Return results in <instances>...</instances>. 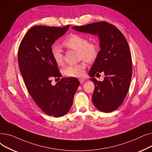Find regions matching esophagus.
Listing matches in <instances>:
<instances>
[{
    "mask_svg": "<svg viewBox=\"0 0 152 152\" xmlns=\"http://www.w3.org/2000/svg\"><path fill=\"white\" fill-rule=\"evenodd\" d=\"M79 81H80L81 83H83L85 81V78L80 77V78H79Z\"/></svg>",
    "mask_w": 152,
    "mask_h": 152,
    "instance_id": "34e87169",
    "label": "esophagus"
}]
</instances>
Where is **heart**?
<instances>
[{"label":"heart","instance_id":"heart-1","mask_svg":"<svg viewBox=\"0 0 152 152\" xmlns=\"http://www.w3.org/2000/svg\"><path fill=\"white\" fill-rule=\"evenodd\" d=\"M63 45L70 49L79 51V59H84L87 61H92L97 58L99 48L95 42H89L86 37L77 34H72L63 42ZM51 53L55 63L61 65L63 63V52L61 47L53 44L51 47ZM87 64L82 61L76 65H69L63 70V73L68 77H81L84 75Z\"/></svg>","mask_w":152,"mask_h":152}]
</instances>
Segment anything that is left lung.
Returning a JSON list of instances; mask_svg holds the SVG:
<instances>
[{"mask_svg": "<svg viewBox=\"0 0 152 152\" xmlns=\"http://www.w3.org/2000/svg\"><path fill=\"white\" fill-rule=\"evenodd\" d=\"M72 29L99 36L100 50L89 73L95 85L92 99L99 110L111 112L122 104L129 89L132 68L128 43L120 31L106 21ZM101 72L105 75L102 82L93 77Z\"/></svg>", "mask_w": 152, "mask_h": 152, "instance_id": "left-lung-1", "label": "left lung"}]
</instances>
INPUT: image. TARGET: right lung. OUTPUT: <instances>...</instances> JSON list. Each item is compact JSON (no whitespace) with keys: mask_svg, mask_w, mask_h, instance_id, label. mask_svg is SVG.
I'll return each instance as SVG.
<instances>
[{"mask_svg":"<svg viewBox=\"0 0 152 152\" xmlns=\"http://www.w3.org/2000/svg\"><path fill=\"white\" fill-rule=\"evenodd\" d=\"M69 27L31 28L23 38L18 52L20 70L30 95L43 112L54 117L68 112L80 84L74 77L61 78L55 86L51 83L52 78L61 77L51 47Z\"/></svg>","mask_w":152,"mask_h":152,"instance_id":"add662e5","label":"right lung"}]
</instances>
